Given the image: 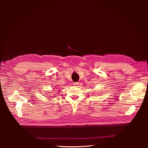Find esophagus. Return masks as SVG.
<instances>
[{
	"label": "esophagus",
	"instance_id": "esophagus-1",
	"mask_svg": "<svg viewBox=\"0 0 148 148\" xmlns=\"http://www.w3.org/2000/svg\"><path fill=\"white\" fill-rule=\"evenodd\" d=\"M73 84L74 85V86H77V85L79 84V82H74Z\"/></svg>",
	"mask_w": 148,
	"mask_h": 148
}]
</instances>
